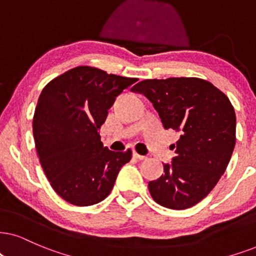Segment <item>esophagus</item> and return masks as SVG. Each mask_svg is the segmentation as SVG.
I'll use <instances>...</instances> for the list:
<instances>
[{"label": "esophagus", "mask_w": 256, "mask_h": 256, "mask_svg": "<svg viewBox=\"0 0 256 256\" xmlns=\"http://www.w3.org/2000/svg\"><path fill=\"white\" fill-rule=\"evenodd\" d=\"M132 156H134V158H136V160H143L144 158H145V156H142V154H138L136 151L132 152Z\"/></svg>", "instance_id": "1"}]
</instances>
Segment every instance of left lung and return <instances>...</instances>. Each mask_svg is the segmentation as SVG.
<instances>
[{
	"label": "left lung",
	"instance_id": "1",
	"mask_svg": "<svg viewBox=\"0 0 256 256\" xmlns=\"http://www.w3.org/2000/svg\"><path fill=\"white\" fill-rule=\"evenodd\" d=\"M132 92L144 94L164 128L180 132L171 163L148 182L158 204L182 210L194 206L214 189L227 169L235 146L236 117L228 96L198 78L148 79Z\"/></svg>",
	"mask_w": 256,
	"mask_h": 256
}]
</instances>
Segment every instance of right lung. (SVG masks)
Instances as JSON below:
<instances>
[{"label": "right lung", "mask_w": 256, "mask_h": 256, "mask_svg": "<svg viewBox=\"0 0 256 256\" xmlns=\"http://www.w3.org/2000/svg\"><path fill=\"white\" fill-rule=\"evenodd\" d=\"M137 80L79 66L42 90L33 119L35 146L52 188L70 204L105 200L130 162L131 150L104 148L99 128L116 98Z\"/></svg>", "instance_id": "add662e5"}]
</instances>
